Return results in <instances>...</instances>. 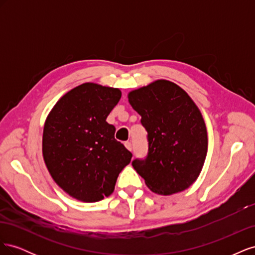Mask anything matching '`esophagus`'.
Segmentation results:
<instances>
[{"label":"esophagus","instance_id":"esophagus-1","mask_svg":"<svg viewBox=\"0 0 255 255\" xmlns=\"http://www.w3.org/2000/svg\"><path fill=\"white\" fill-rule=\"evenodd\" d=\"M125 145H126V148H127L128 151H132V143H130V142H126Z\"/></svg>","mask_w":255,"mask_h":255}]
</instances>
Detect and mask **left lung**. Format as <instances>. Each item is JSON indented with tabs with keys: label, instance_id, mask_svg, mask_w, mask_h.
<instances>
[{
	"label": "left lung",
	"instance_id": "1",
	"mask_svg": "<svg viewBox=\"0 0 255 255\" xmlns=\"http://www.w3.org/2000/svg\"><path fill=\"white\" fill-rule=\"evenodd\" d=\"M148 132L149 153L132 165L150 190L169 196L187 189L201 172L207 153V130L186 91L156 80L128 95Z\"/></svg>",
	"mask_w": 255,
	"mask_h": 255
}]
</instances>
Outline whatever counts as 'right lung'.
Here are the masks:
<instances>
[{"instance_id": "obj_1", "label": "right lung", "mask_w": 255, "mask_h": 255, "mask_svg": "<svg viewBox=\"0 0 255 255\" xmlns=\"http://www.w3.org/2000/svg\"><path fill=\"white\" fill-rule=\"evenodd\" d=\"M120 98L118 88L84 83L61 97L45 119L44 164L58 186L79 201L98 202L112 195L132 158L106 122Z\"/></svg>"}]
</instances>
